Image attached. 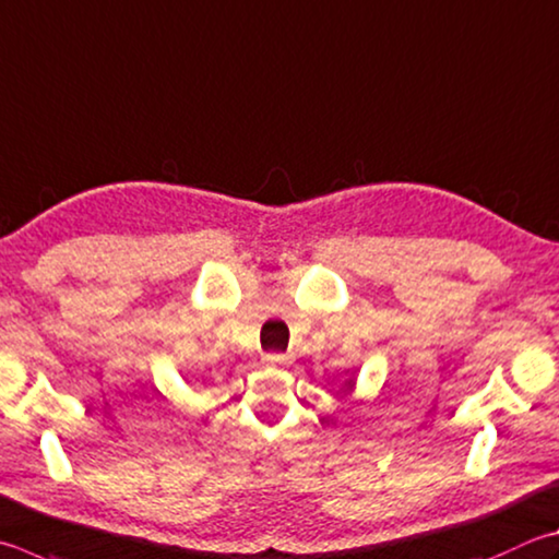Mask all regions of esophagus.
<instances>
[{"mask_svg":"<svg viewBox=\"0 0 559 559\" xmlns=\"http://www.w3.org/2000/svg\"><path fill=\"white\" fill-rule=\"evenodd\" d=\"M266 364L273 369H283V367H288V357L286 354H266Z\"/></svg>","mask_w":559,"mask_h":559,"instance_id":"34e87169","label":"esophagus"}]
</instances>
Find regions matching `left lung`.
<instances>
[{
  "instance_id": "left-lung-1",
  "label": "left lung",
  "mask_w": 559,
  "mask_h": 559,
  "mask_svg": "<svg viewBox=\"0 0 559 559\" xmlns=\"http://www.w3.org/2000/svg\"><path fill=\"white\" fill-rule=\"evenodd\" d=\"M344 385H347V391H352L354 389V379H347V381H344Z\"/></svg>"
}]
</instances>
